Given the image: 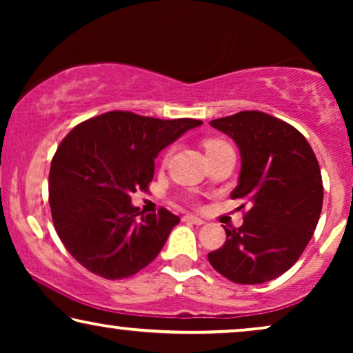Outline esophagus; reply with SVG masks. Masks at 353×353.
I'll use <instances>...</instances> for the list:
<instances>
[{
    "mask_svg": "<svg viewBox=\"0 0 353 353\" xmlns=\"http://www.w3.org/2000/svg\"><path fill=\"white\" fill-rule=\"evenodd\" d=\"M183 221H188V223H194V225H204L205 221L199 219V216H194V215H185L183 216Z\"/></svg>",
    "mask_w": 353,
    "mask_h": 353,
    "instance_id": "esophagus-1",
    "label": "esophagus"
}]
</instances>
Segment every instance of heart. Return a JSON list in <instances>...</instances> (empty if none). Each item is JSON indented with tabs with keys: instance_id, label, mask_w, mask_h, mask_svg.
<instances>
[{
	"instance_id": "1",
	"label": "heart",
	"mask_w": 353,
	"mask_h": 353,
	"mask_svg": "<svg viewBox=\"0 0 353 353\" xmlns=\"http://www.w3.org/2000/svg\"><path fill=\"white\" fill-rule=\"evenodd\" d=\"M228 146L225 141H221V139H207L205 141V152L210 154V152H215L219 151V149H223Z\"/></svg>"
}]
</instances>
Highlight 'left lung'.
<instances>
[{
  "mask_svg": "<svg viewBox=\"0 0 353 353\" xmlns=\"http://www.w3.org/2000/svg\"><path fill=\"white\" fill-rule=\"evenodd\" d=\"M210 125L239 148L241 173L231 197L248 199L250 209L243 226L225 228V244L207 257L233 283L270 281L297 262L320 220L323 181L315 152L301 132L259 110Z\"/></svg>",
  "mask_w": 353,
  "mask_h": 353,
  "instance_id": "left-lung-1",
  "label": "left lung"
}]
</instances>
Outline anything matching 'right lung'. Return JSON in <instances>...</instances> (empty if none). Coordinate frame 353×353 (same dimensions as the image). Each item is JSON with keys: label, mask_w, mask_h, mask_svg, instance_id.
<instances>
[{"label": "right lung", "mask_w": 353, "mask_h": 353, "mask_svg": "<svg viewBox=\"0 0 353 353\" xmlns=\"http://www.w3.org/2000/svg\"><path fill=\"white\" fill-rule=\"evenodd\" d=\"M199 125L112 110L62 139L51 161L50 205L56 233L77 262L98 276L122 279L157 257L180 216L163 207L144 215L130 196L148 190L157 154Z\"/></svg>", "instance_id": "1"}]
</instances>
